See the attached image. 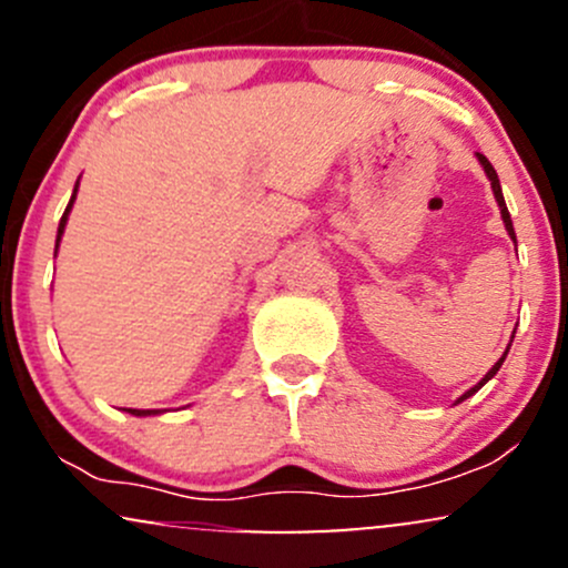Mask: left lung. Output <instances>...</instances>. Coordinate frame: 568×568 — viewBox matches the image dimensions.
<instances>
[{
  "label": "left lung",
  "instance_id": "left-lung-1",
  "mask_svg": "<svg viewBox=\"0 0 568 568\" xmlns=\"http://www.w3.org/2000/svg\"><path fill=\"white\" fill-rule=\"evenodd\" d=\"M475 158H478V162H480V168H484V173L488 175V181H491V192H494V200H497V205H499L501 221H505V230H507V234H510V237L515 240V230H513V219H510V211H507V205H505V197H501L499 175H497V171H494V165H491V162H488V160L484 158V154H480V152H478V154H475ZM510 344H513V338H510ZM510 344H507L505 355H501V357H499V361H497V363H494V366H491V368H488V374L484 376V379H480L478 384H475V387H470V389H467V393H465V395H462V397H459V400H456V403L467 400V397H470V395H475V393H478V389H480V387H484V384H486L488 379H494V376H497V371L501 368V363H505L507 352H510Z\"/></svg>",
  "mask_w": 568,
  "mask_h": 568
}]
</instances>
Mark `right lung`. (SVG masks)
Listing matches in <instances>:
<instances>
[{
  "label": "right lung",
  "mask_w": 568,
  "mask_h": 568,
  "mask_svg": "<svg viewBox=\"0 0 568 568\" xmlns=\"http://www.w3.org/2000/svg\"><path fill=\"white\" fill-rule=\"evenodd\" d=\"M77 189H80V181H77V184H74V194H71V200H69L67 211H63V216H61V224H58V234H55V253H58V245H61L63 230H67V221H69L71 207H74ZM125 410H128V414H133V416H158V414H165V408H125Z\"/></svg>",
  "instance_id": "right-lung-1"
}]
</instances>
